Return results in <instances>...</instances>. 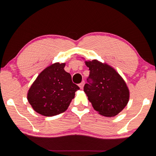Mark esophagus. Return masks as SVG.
<instances>
[{"label":"esophagus","mask_w":156,"mask_h":156,"mask_svg":"<svg viewBox=\"0 0 156 156\" xmlns=\"http://www.w3.org/2000/svg\"><path fill=\"white\" fill-rule=\"evenodd\" d=\"M84 84H85V82L84 81H83V82H82L81 83L79 84V87L80 88V89H83V88H84Z\"/></svg>","instance_id":"esophagus-1"}]
</instances>
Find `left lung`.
Returning a JSON list of instances; mask_svg holds the SVG:
<instances>
[{
	"label": "left lung",
	"instance_id": "left-lung-1",
	"mask_svg": "<svg viewBox=\"0 0 156 156\" xmlns=\"http://www.w3.org/2000/svg\"><path fill=\"white\" fill-rule=\"evenodd\" d=\"M90 79L84 91L95 111L107 117H115L127 106L129 90L121 76L112 66L97 59L85 61Z\"/></svg>",
	"mask_w": 156,
	"mask_h": 156
}]
</instances>
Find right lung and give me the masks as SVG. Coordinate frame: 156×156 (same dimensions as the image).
Masks as SVG:
<instances>
[{"label":"right lung","instance_id":"obj_1","mask_svg":"<svg viewBox=\"0 0 156 156\" xmlns=\"http://www.w3.org/2000/svg\"><path fill=\"white\" fill-rule=\"evenodd\" d=\"M66 63H54L45 68L27 92V100L34 110L45 117H52L67 110L80 89L64 70Z\"/></svg>","mask_w":156,"mask_h":156}]
</instances>
